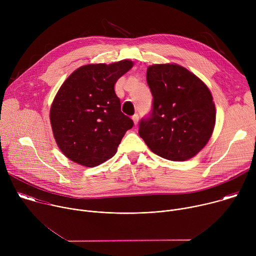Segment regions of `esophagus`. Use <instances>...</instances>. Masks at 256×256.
Here are the masks:
<instances>
[{
  "mask_svg": "<svg viewBox=\"0 0 256 256\" xmlns=\"http://www.w3.org/2000/svg\"><path fill=\"white\" fill-rule=\"evenodd\" d=\"M132 120H134V124H136L138 122V114H134V116H132Z\"/></svg>",
  "mask_w": 256,
  "mask_h": 256,
  "instance_id": "1",
  "label": "esophagus"
}]
</instances>
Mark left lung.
<instances>
[{"label": "left lung", "instance_id": "left-lung-1", "mask_svg": "<svg viewBox=\"0 0 256 256\" xmlns=\"http://www.w3.org/2000/svg\"><path fill=\"white\" fill-rule=\"evenodd\" d=\"M152 110L138 124V134L152 152L171 161L196 156L208 142L216 109L208 88L186 68L153 64L147 70Z\"/></svg>", "mask_w": 256, "mask_h": 256}]
</instances>
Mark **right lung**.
<instances>
[{
  "label": "right lung",
  "instance_id": "obj_1",
  "mask_svg": "<svg viewBox=\"0 0 256 256\" xmlns=\"http://www.w3.org/2000/svg\"><path fill=\"white\" fill-rule=\"evenodd\" d=\"M132 64L124 60L83 66L60 88L50 118L58 148L70 160L94 167L116 155L134 122L122 112L114 84Z\"/></svg>",
  "mask_w": 256,
  "mask_h": 256
}]
</instances>
